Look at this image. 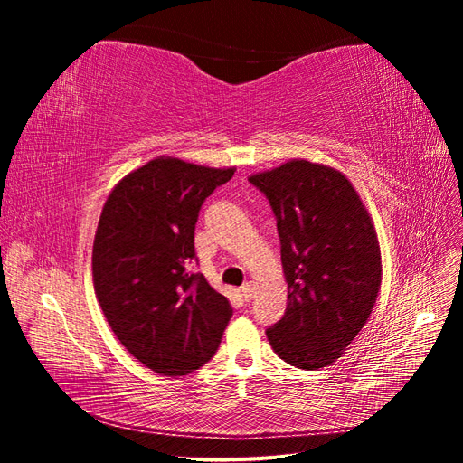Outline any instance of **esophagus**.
<instances>
[{
  "mask_svg": "<svg viewBox=\"0 0 463 463\" xmlns=\"http://www.w3.org/2000/svg\"><path fill=\"white\" fill-rule=\"evenodd\" d=\"M241 291H243L245 301L253 299V298H255V282H253V279H249V282H245V284L241 286Z\"/></svg>",
  "mask_w": 463,
  "mask_h": 463,
  "instance_id": "1",
  "label": "esophagus"
}]
</instances>
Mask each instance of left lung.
<instances>
[{
	"mask_svg": "<svg viewBox=\"0 0 463 463\" xmlns=\"http://www.w3.org/2000/svg\"><path fill=\"white\" fill-rule=\"evenodd\" d=\"M274 210L288 307L266 330L276 355L315 371L344 355L381 289V247L365 204L342 172L289 160L249 177Z\"/></svg>",
	"mask_w": 463,
	"mask_h": 463,
	"instance_id": "8db88e82",
	"label": "left lung"
}]
</instances>
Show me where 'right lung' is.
Instances as JSON below:
<instances>
[{
  "mask_svg": "<svg viewBox=\"0 0 463 463\" xmlns=\"http://www.w3.org/2000/svg\"><path fill=\"white\" fill-rule=\"evenodd\" d=\"M235 167L158 156L125 175L102 208L92 247L96 299L128 352L164 376L201 369L232 318L230 301L191 274L194 223Z\"/></svg>",
  "mask_w": 463,
  "mask_h": 463,
  "instance_id": "add662e5",
  "label": "right lung"
}]
</instances>
